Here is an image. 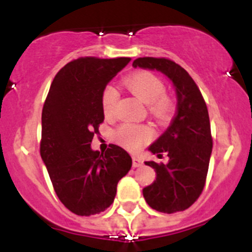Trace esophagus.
Returning <instances> with one entry per match:
<instances>
[{
  "mask_svg": "<svg viewBox=\"0 0 252 252\" xmlns=\"http://www.w3.org/2000/svg\"><path fill=\"white\" fill-rule=\"evenodd\" d=\"M141 166H142V159L140 158V157L134 156L133 157V167L138 168V167H141Z\"/></svg>",
  "mask_w": 252,
  "mask_h": 252,
  "instance_id": "obj_1",
  "label": "esophagus"
}]
</instances>
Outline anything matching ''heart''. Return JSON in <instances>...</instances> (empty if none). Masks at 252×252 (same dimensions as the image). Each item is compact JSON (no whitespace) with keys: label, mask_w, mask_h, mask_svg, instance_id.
I'll list each match as a JSON object with an SVG mask.
<instances>
[{"label":"heart","mask_w":252,"mask_h":252,"mask_svg":"<svg viewBox=\"0 0 252 252\" xmlns=\"http://www.w3.org/2000/svg\"><path fill=\"white\" fill-rule=\"evenodd\" d=\"M129 90L142 102L150 106V111L156 118L161 121H166L172 112L173 103L168 96L164 94L166 85L163 80L155 75L154 73L136 72L129 75L126 80ZM119 93L116 86L108 84L105 86L101 94V106L105 116L111 117L116 110V105L118 102ZM154 135V131L147 126H138V124L126 123L122 124L114 131V139L126 149L130 151L139 150L146 141Z\"/></svg>","instance_id":"heart-1"}]
</instances>
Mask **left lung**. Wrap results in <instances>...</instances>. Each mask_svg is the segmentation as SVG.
<instances>
[{
    "label": "left lung",
    "mask_w": 252,
    "mask_h": 252,
    "mask_svg": "<svg viewBox=\"0 0 252 252\" xmlns=\"http://www.w3.org/2000/svg\"><path fill=\"white\" fill-rule=\"evenodd\" d=\"M133 67L158 70L173 83L177 112L167 130L149 147L152 154H167L168 163L145 162L156 172V180L142 189L147 205L163 213L184 211L204 190L211 152L210 117L199 88L189 73L168 58L141 57Z\"/></svg>",
    "instance_id": "left-lung-1"
}]
</instances>
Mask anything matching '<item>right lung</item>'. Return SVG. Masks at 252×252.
<instances>
[{"label":"right lung","instance_id":"right-lung-1","mask_svg":"<svg viewBox=\"0 0 252 252\" xmlns=\"http://www.w3.org/2000/svg\"><path fill=\"white\" fill-rule=\"evenodd\" d=\"M130 58L80 57L67 63L51 84L41 116L40 154L53 189L78 216L103 212L117 184L131 168V157L118 145L94 151L91 141L105 119L101 94Z\"/></svg>","mask_w":252,"mask_h":252}]
</instances>
